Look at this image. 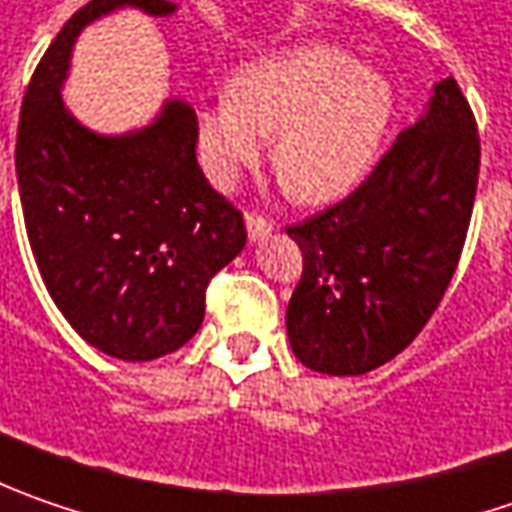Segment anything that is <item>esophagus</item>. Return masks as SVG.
Segmentation results:
<instances>
[{
    "label": "esophagus",
    "mask_w": 512,
    "mask_h": 512,
    "mask_svg": "<svg viewBox=\"0 0 512 512\" xmlns=\"http://www.w3.org/2000/svg\"><path fill=\"white\" fill-rule=\"evenodd\" d=\"M246 229H249V240H263V237H269V232L275 229L272 226V220L269 217H263V214L249 212L246 214Z\"/></svg>",
    "instance_id": "esophagus-1"
}]
</instances>
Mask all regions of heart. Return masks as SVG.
Returning a JSON list of instances; mask_svg holds the SVG:
<instances>
[{"label":"heart","mask_w":512,"mask_h":512,"mask_svg":"<svg viewBox=\"0 0 512 512\" xmlns=\"http://www.w3.org/2000/svg\"><path fill=\"white\" fill-rule=\"evenodd\" d=\"M395 111L389 77L349 51L306 42L252 59L197 114L200 160L217 186L255 166L272 137V171L298 203H332L378 157Z\"/></svg>","instance_id":"b5f03b06"}]
</instances>
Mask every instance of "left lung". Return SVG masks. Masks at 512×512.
<instances>
[{
	"label": "left lung",
	"instance_id": "obj_1",
	"mask_svg": "<svg viewBox=\"0 0 512 512\" xmlns=\"http://www.w3.org/2000/svg\"><path fill=\"white\" fill-rule=\"evenodd\" d=\"M481 143L453 77L341 203L286 226L303 275L286 332L303 367L364 375L415 341L444 298L476 200Z\"/></svg>",
	"mask_w": 512,
	"mask_h": 512
}]
</instances>
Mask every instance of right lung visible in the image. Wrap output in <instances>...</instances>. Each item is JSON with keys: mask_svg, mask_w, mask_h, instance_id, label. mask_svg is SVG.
<instances>
[{"mask_svg": "<svg viewBox=\"0 0 512 512\" xmlns=\"http://www.w3.org/2000/svg\"><path fill=\"white\" fill-rule=\"evenodd\" d=\"M168 16V0H91L56 34L28 82L16 180L39 275L91 346L154 361L194 338L206 286L246 246V223L197 163V117L168 100L123 137L94 134L62 102L79 31L117 8Z\"/></svg>", "mask_w": 512, "mask_h": 512, "instance_id": "right-lung-1", "label": "right lung"}]
</instances>
